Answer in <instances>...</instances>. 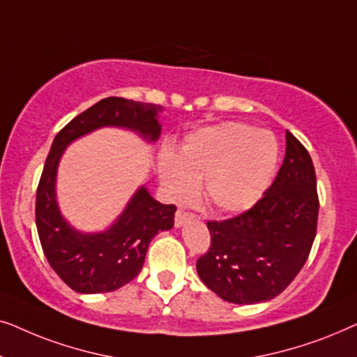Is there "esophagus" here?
<instances>
[{
	"label": "esophagus",
	"mask_w": 357,
	"mask_h": 357,
	"mask_svg": "<svg viewBox=\"0 0 357 357\" xmlns=\"http://www.w3.org/2000/svg\"><path fill=\"white\" fill-rule=\"evenodd\" d=\"M193 219V214H190V213H185V211H178L175 213V226L177 227H182L185 222H188V221H192Z\"/></svg>",
	"instance_id": "1"
}]
</instances>
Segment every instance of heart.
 <instances>
[{
    "label": "heart",
    "mask_w": 357,
    "mask_h": 357,
    "mask_svg": "<svg viewBox=\"0 0 357 357\" xmlns=\"http://www.w3.org/2000/svg\"><path fill=\"white\" fill-rule=\"evenodd\" d=\"M280 146L268 130L226 121L195 131L185 139L180 158L164 154L159 174L174 202L185 203L204 180V195L222 213L252 208L275 177Z\"/></svg>",
    "instance_id": "heart-1"
}]
</instances>
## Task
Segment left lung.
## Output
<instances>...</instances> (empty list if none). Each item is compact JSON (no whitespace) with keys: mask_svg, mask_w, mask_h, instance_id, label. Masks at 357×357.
I'll return each mask as SVG.
<instances>
[{"mask_svg":"<svg viewBox=\"0 0 357 357\" xmlns=\"http://www.w3.org/2000/svg\"><path fill=\"white\" fill-rule=\"evenodd\" d=\"M319 197L310 154L286 131V155L275 182L248 211L208 221L211 247L197 271L232 304H258L281 294L305 265L317 234Z\"/></svg>","mask_w":357,"mask_h":357,"instance_id":"left-lung-1","label":"left lung"}]
</instances>
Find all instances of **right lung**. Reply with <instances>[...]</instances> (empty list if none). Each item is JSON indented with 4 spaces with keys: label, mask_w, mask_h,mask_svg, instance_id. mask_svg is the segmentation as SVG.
<instances>
[{
    "label": "right lung",
    "mask_w": 357,
    "mask_h": 357,
    "mask_svg": "<svg viewBox=\"0 0 357 357\" xmlns=\"http://www.w3.org/2000/svg\"><path fill=\"white\" fill-rule=\"evenodd\" d=\"M162 107L107 97L75 116L55 136L38 182L36 224L43 253L53 271L81 294H100L125 286L139 275L155 234L174 226V204H162L139 187L114 224L102 232H81L63 218L56 202V172L73 141L92 131L115 126L135 131L154 143L159 139Z\"/></svg>",
    "instance_id": "obj_1"
}]
</instances>
